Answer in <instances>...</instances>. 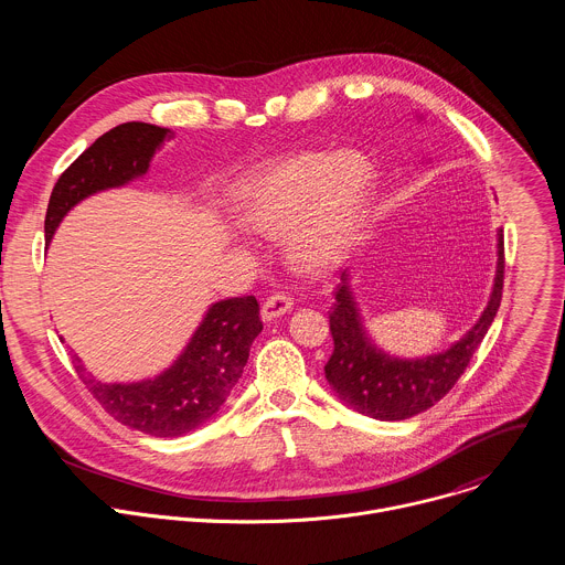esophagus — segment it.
Here are the masks:
<instances>
[{
  "label": "esophagus",
  "mask_w": 565,
  "mask_h": 565,
  "mask_svg": "<svg viewBox=\"0 0 565 565\" xmlns=\"http://www.w3.org/2000/svg\"><path fill=\"white\" fill-rule=\"evenodd\" d=\"M290 308H292V297H288L284 292H275L264 301L262 317H264V321H270V319H277V317L286 315Z\"/></svg>",
  "instance_id": "34e87169"
}]
</instances>
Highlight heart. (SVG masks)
<instances>
[{
  "label": "heart",
  "mask_w": 565,
  "mask_h": 565,
  "mask_svg": "<svg viewBox=\"0 0 565 565\" xmlns=\"http://www.w3.org/2000/svg\"><path fill=\"white\" fill-rule=\"evenodd\" d=\"M371 160L353 149L301 151L236 185L244 221L264 234L286 230L288 257L303 270L335 264L364 221L373 194Z\"/></svg>",
  "instance_id": "heart-1"
}]
</instances>
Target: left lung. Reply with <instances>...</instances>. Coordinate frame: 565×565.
I'll return each instance as SVG.
<instances>
[{"label":"left lung","instance_id":"8db88e82","mask_svg":"<svg viewBox=\"0 0 565 565\" xmlns=\"http://www.w3.org/2000/svg\"><path fill=\"white\" fill-rule=\"evenodd\" d=\"M503 270L505 248L503 234H499L497 279L488 308L460 342L425 360L388 358L371 344L347 284V273H342L344 284L338 286L335 303L329 312L335 349L324 366L333 391L349 407L377 420H405L434 407L454 388L492 327L503 297Z\"/></svg>","mask_w":565,"mask_h":565}]
</instances>
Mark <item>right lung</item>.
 <instances>
[{
	"mask_svg": "<svg viewBox=\"0 0 565 565\" xmlns=\"http://www.w3.org/2000/svg\"><path fill=\"white\" fill-rule=\"evenodd\" d=\"M170 136L172 131L166 127L125 122L79 153L51 192L44 218L46 244L75 203L142 177L153 151ZM262 329L259 301L253 295L232 297L210 306L181 358L153 380L105 384L87 373L77 358L75 371L120 425L156 438H174L199 429L218 414L244 373Z\"/></svg>",
	"mask_w": 565,
	"mask_h": 565,
	"instance_id": "obj_1",
	"label": "right lung"
}]
</instances>
